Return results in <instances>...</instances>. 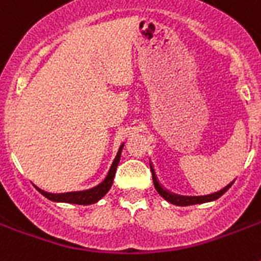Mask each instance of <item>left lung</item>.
Listing matches in <instances>:
<instances>
[{
  "mask_svg": "<svg viewBox=\"0 0 261 261\" xmlns=\"http://www.w3.org/2000/svg\"><path fill=\"white\" fill-rule=\"evenodd\" d=\"M150 171H151V176H153V182H154V187L157 192H159L161 196H163L165 200H168L172 204H176V206H191V204H199V203H206V202H211V200H215V199H218L219 196H222L225 192H226L229 188L231 187V184L234 181H231L230 184H227L223 190L218 191V192H214V194L210 195H204V196H182V195H176L172 194L171 191L165 190L161 184H160L159 178L155 176L154 168L151 167L150 164Z\"/></svg>",
  "mask_w": 261,
  "mask_h": 261,
  "instance_id": "left-lung-1",
  "label": "left lung"
}]
</instances>
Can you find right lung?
Listing matches in <instances>:
<instances>
[{"instance_id":"add662e5","label":"right lung","mask_w":261,"mask_h":261,"mask_svg":"<svg viewBox=\"0 0 261 261\" xmlns=\"http://www.w3.org/2000/svg\"><path fill=\"white\" fill-rule=\"evenodd\" d=\"M124 146V143L120 145L118 150V154L115 157L114 163L111 165L110 172L107 174V177L102 180L98 186L90 188V190L85 191H74V192H65V194H51V192H46V191L38 188V191L43 196H46L47 199H50L53 202H63V203H74V204H84V206H88V204H93V203L98 202L100 199L104 196V195L110 191L111 186H112V181H114L115 173H116V168H118V164L120 161V154H122V149Z\"/></svg>"}]
</instances>
